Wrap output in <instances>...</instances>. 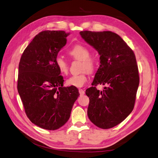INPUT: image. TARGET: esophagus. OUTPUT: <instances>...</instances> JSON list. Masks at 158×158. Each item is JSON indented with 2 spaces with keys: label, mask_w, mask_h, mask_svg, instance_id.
<instances>
[{
  "label": "esophagus",
  "mask_w": 158,
  "mask_h": 158,
  "mask_svg": "<svg viewBox=\"0 0 158 158\" xmlns=\"http://www.w3.org/2000/svg\"><path fill=\"white\" fill-rule=\"evenodd\" d=\"M79 93H80V95H84L85 92H84V90L82 89H79Z\"/></svg>",
  "instance_id": "34e87169"
}]
</instances>
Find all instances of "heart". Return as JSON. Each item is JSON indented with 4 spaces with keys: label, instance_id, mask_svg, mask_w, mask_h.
Segmentation results:
<instances>
[{
    "label": "heart",
    "instance_id": "b5f03b06",
    "mask_svg": "<svg viewBox=\"0 0 158 158\" xmlns=\"http://www.w3.org/2000/svg\"><path fill=\"white\" fill-rule=\"evenodd\" d=\"M69 54L76 60L82 61V73L78 75L71 76L66 80V84L76 88H81L88 81V73H93L95 68V61L91 58L89 50L83 45H76L69 51ZM55 64L60 73L66 74L69 72V63L64 59L60 56H57L55 59ZM85 71H84V70Z\"/></svg>",
    "mask_w": 158,
    "mask_h": 158
}]
</instances>
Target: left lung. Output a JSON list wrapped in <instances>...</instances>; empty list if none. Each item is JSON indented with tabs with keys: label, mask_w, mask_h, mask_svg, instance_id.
<instances>
[{
	"label": "left lung",
	"mask_w": 158,
	"mask_h": 158,
	"mask_svg": "<svg viewBox=\"0 0 158 158\" xmlns=\"http://www.w3.org/2000/svg\"><path fill=\"white\" fill-rule=\"evenodd\" d=\"M80 34L100 55L92 85H106L102 91L94 86L85 90L89 99L88 116L99 128H113L125 120L135 106L139 85L135 55L115 33L83 31Z\"/></svg>",
	"instance_id": "left-lung-1"
}]
</instances>
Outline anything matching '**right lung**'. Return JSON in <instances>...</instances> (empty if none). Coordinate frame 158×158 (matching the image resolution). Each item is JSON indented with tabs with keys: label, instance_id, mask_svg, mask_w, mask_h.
Instances as JSON below:
<instances>
[{
	"label": "right lung",
	"instance_id": "add662e5",
	"mask_svg": "<svg viewBox=\"0 0 158 158\" xmlns=\"http://www.w3.org/2000/svg\"><path fill=\"white\" fill-rule=\"evenodd\" d=\"M69 33L44 31L38 33L21 56L18 91L27 117L34 125L56 130L68 121L80 94L76 87H63V77L55 64Z\"/></svg>",
	"mask_w": 158,
	"mask_h": 158
}]
</instances>
